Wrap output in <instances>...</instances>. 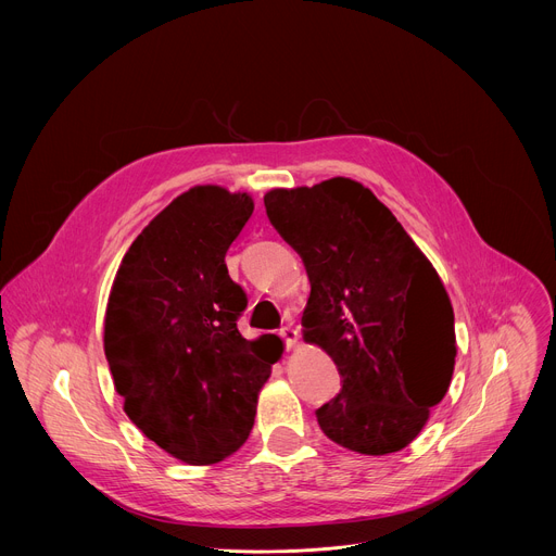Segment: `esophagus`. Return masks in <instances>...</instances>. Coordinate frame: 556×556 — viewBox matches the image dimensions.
<instances>
[{
	"label": "esophagus",
	"instance_id": "34e87169",
	"mask_svg": "<svg viewBox=\"0 0 556 556\" xmlns=\"http://www.w3.org/2000/svg\"><path fill=\"white\" fill-rule=\"evenodd\" d=\"M279 337L283 339V343H286V348H288V350L296 348V343H299V332H296L294 328H290V326L281 328V330H279Z\"/></svg>",
	"mask_w": 556,
	"mask_h": 556
}]
</instances>
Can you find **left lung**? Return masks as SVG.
I'll list each match as a JSON object with an SVG mask.
<instances>
[{"instance_id":"obj_1","label":"left lung","mask_w":556,"mask_h":556,"mask_svg":"<svg viewBox=\"0 0 556 556\" xmlns=\"http://www.w3.org/2000/svg\"><path fill=\"white\" fill-rule=\"evenodd\" d=\"M264 204L309 279L303 339L324 348L341 374V391L316 409L321 431L365 455L405 448L444 399L457 354L435 268L393 213L350 178L273 189Z\"/></svg>"}]
</instances>
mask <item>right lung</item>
<instances>
[{
	"label": "right lung",
	"instance_id": "1",
	"mask_svg": "<svg viewBox=\"0 0 556 556\" xmlns=\"http://www.w3.org/2000/svg\"><path fill=\"white\" fill-rule=\"evenodd\" d=\"M249 193L193 187L136 237L105 312V356L129 420L187 464H215L253 429L257 395L279 350L247 341V292L226 251L253 215Z\"/></svg>",
	"mask_w": 556,
	"mask_h": 556
}]
</instances>
